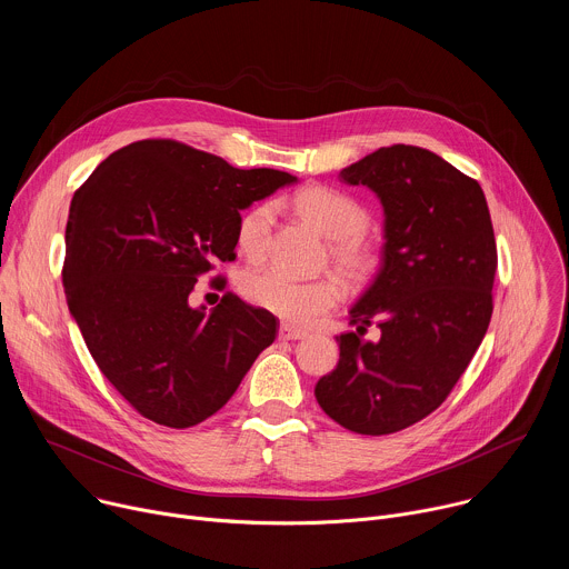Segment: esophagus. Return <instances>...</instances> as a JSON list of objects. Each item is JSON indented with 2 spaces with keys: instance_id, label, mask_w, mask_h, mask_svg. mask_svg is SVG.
<instances>
[{
  "instance_id": "esophagus-1",
  "label": "esophagus",
  "mask_w": 569,
  "mask_h": 569,
  "mask_svg": "<svg viewBox=\"0 0 569 569\" xmlns=\"http://www.w3.org/2000/svg\"><path fill=\"white\" fill-rule=\"evenodd\" d=\"M306 338H308V333L292 329V327H288V323H281L279 327V340H306Z\"/></svg>"
}]
</instances>
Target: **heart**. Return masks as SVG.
<instances>
[{"instance_id": "1", "label": "heart", "mask_w": 569, "mask_h": 569, "mask_svg": "<svg viewBox=\"0 0 569 569\" xmlns=\"http://www.w3.org/2000/svg\"><path fill=\"white\" fill-rule=\"evenodd\" d=\"M295 213L329 242V261L351 286L365 283L376 270V252L362 231L367 209L347 193L329 187H306L292 198ZM272 227L270 204H257L240 216L236 227L238 250L259 259L266 252ZM240 292L250 303L281 317L295 327H310L333 310L342 297L333 279H295L277 268H257L240 277Z\"/></svg>"}]
</instances>
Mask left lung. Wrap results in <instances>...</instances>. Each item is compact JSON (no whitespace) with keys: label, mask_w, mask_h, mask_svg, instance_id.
<instances>
[{"label":"left lung","mask_w":569,"mask_h":569,"mask_svg":"<svg viewBox=\"0 0 569 569\" xmlns=\"http://www.w3.org/2000/svg\"><path fill=\"white\" fill-rule=\"evenodd\" d=\"M340 182L378 196L385 246L315 398L342 428L380 437L435 412L472 360L493 312L496 236L481 187L426 148H378ZM371 322L376 343L361 338Z\"/></svg>","instance_id":"1"}]
</instances>
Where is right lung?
I'll use <instances>...</instances> for the list:
<instances>
[{
	"instance_id": "1",
	"label": "right lung",
	"mask_w": 569,
	"mask_h": 569,
	"mask_svg": "<svg viewBox=\"0 0 569 569\" xmlns=\"http://www.w3.org/2000/svg\"><path fill=\"white\" fill-rule=\"evenodd\" d=\"M297 178L233 169L173 139L134 141L73 193L62 286L83 340L132 408L191 428L233 396L279 323L233 295L207 312L189 295L213 261H233L240 211Z\"/></svg>"
}]
</instances>
